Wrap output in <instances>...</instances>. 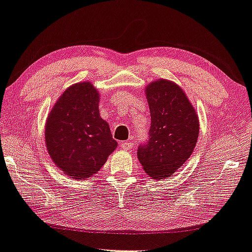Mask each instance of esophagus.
Wrapping results in <instances>:
<instances>
[{
  "mask_svg": "<svg viewBox=\"0 0 252 252\" xmlns=\"http://www.w3.org/2000/svg\"><path fill=\"white\" fill-rule=\"evenodd\" d=\"M121 149L125 150V151H129L131 148H133V143L131 142H122L121 143Z\"/></svg>",
  "mask_w": 252,
  "mask_h": 252,
  "instance_id": "esophagus-1",
  "label": "esophagus"
}]
</instances>
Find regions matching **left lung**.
I'll list each match as a JSON object with an SVG mask.
<instances>
[{
    "label": "left lung",
    "instance_id": "8db88e82",
    "mask_svg": "<svg viewBox=\"0 0 252 252\" xmlns=\"http://www.w3.org/2000/svg\"><path fill=\"white\" fill-rule=\"evenodd\" d=\"M151 127L148 139L138 145L137 158L153 179L171 176L191 156L199 123L185 92L176 83L154 81L146 88Z\"/></svg>",
    "mask_w": 252,
    "mask_h": 252
}]
</instances>
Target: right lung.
Listing matches in <instances>:
<instances>
[{"instance_id":"obj_1","label":"right lung","mask_w":252,"mask_h":252,"mask_svg":"<svg viewBox=\"0 0 252 252\" xmlns=\"http://www.w3.org/2000/svg\"><path fill=\"white\" fill-rule=\"evenodd\" d=\"M50 158L65 175L86 179L99 171L117 142L99 115V94L90 82L69 87L57 100L45 129Z\"/></svg>"}]
</instances>
